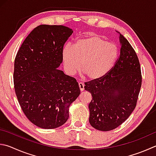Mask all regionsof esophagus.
I'll list each match as a JSON object with an SVG mask.
<instances>
[{"mask_svg":"<svg viewBox=\"0 0 156 156\" xmlns=\"http://www.w3.org/2000/svg\"><path fill=\"white\" fill-rule=\"evenodd\" d=\"M78 86H79V88H80V90H81V91H83V90H84V84L83 83H78Z\"/></svg>","mask_w":156,"mask_h":156,"instance_id":"34e87169","label":"esophagus"}]
</instances>
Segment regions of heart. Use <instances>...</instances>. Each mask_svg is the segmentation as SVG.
I'll use <instances>...</instances> for the list:
<instances>
[{"instance_id":"b5f03b06","label":"heart","mask_w":156,"mask_h":156,"mask_svg":"<svg viewBox=\"0 0 156 156\" xmlns=\"http://www.w3.org/2000/svg\"><path fill=\"white\" fill-rule=\"evenodd\" d=\"M114 44L107 42L95 34L77 39L73 46L66 45L63 50L64 67L69 75L80 69L88 78L97 80L105 76L117 56Z\"/></svg>"}]
</instances>
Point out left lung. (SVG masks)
<instances>
[{"mask_svg":"<svg viewBox=\"0 0 156 156\" xmlns=\"http://www.w3.org/2000/svg\"><path fill=\"white\" fill-rule=\"evenodd\" d=\"M120 55L110 70L97 80L84 83L91 93L89 123L100 131L121 125L136 106L142 75L140 62L131 44L120 34Z\"/></svg>","mask_w":156,"mask_h":156,"instance_id":"8db88e82","label":"left lung"}]
</instances>
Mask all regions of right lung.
<instances>
[{"label":"right lung","mask_w":156,"mask_h":156,"mask_svg":"<svg viewBox=\"0 0 156 156\" xmlns=\"http://www.w3.org/2000/svg\"><path fill=\"white\" fill-rule=\"evenodd\" d=\"M72 33L63 25H39L24 39L15 58L18 102L28 119L41 128L63 125L70 104L80 93L76 79L58 69L64 44Z\"/></svg>","instance_id":"add662e5"}]
</instances>
